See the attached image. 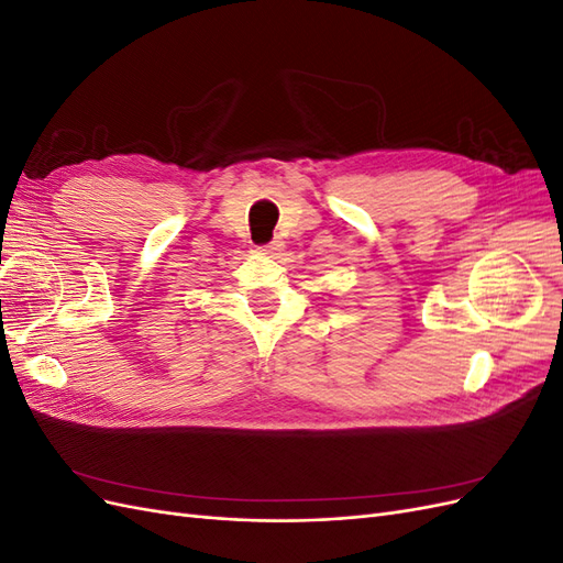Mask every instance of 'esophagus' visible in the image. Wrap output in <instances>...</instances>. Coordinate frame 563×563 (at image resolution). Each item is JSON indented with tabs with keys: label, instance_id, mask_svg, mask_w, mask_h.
Returning a JSON list of instances; mask_svg holds the SVG:
<instances>
[{
	"label": "esophagus",
	"instance_id": "1",
	"mask_svg": "<svg viewBox=\"0 0 563 563\" xmlns=\"http://www.w3.org/2000/svg\"><path fill=\"white\" fill-rule=\"evenodd\" d=\"M261 253H267V255H277V251H282V242H269L265 246L258 249Z\"/></svg>",
	"mask_w": 563,
	"mask_h": 563
}]
</instances>
